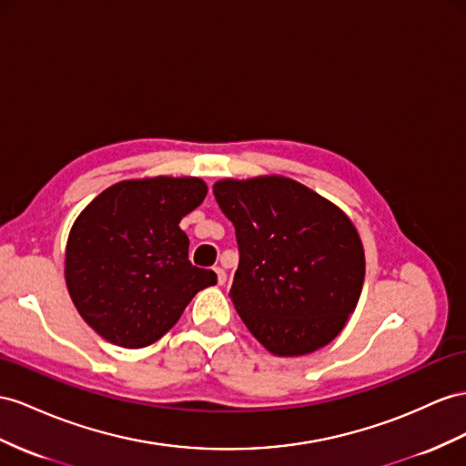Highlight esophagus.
<instances>
[{
  "mask_svg": "<svg viewBox=\"0 0 466 466\" xmlns=\"http://www.w3.org/2000/svg\"><path fill=\"white\" fill-rule=\"evenodd\" d=\"M214 273H217V283L224 285L226 283V271L222 268H214Z\"/></svg>",
  "mask_w": 466,
  "mask_h": 466,
  "instance_id": "1",
  "label": "esophagus"
}]
</instances>
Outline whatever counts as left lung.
I'll list each match as a JSON object with an SVG mask.
<instances>
[{
  "mask_svg": "<svg viewBox=\"0 0 466 466\" xmlns=\"http://www.w3.org/2000/svg\"><path fill=\"white\" fill-rule=\"evenodd\" d=\"M214 197L236 228L230 299L273 356H305L335 340L364 285V246L335 202L281 175L222 178Z\"/></svg>",
  "mask_w": 466,
  "mask_h": 466,
  "instance_id": "left-lung-1",
  "label": "left lung"
}]
</instances>
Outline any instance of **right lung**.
Masks as SVG:
<instances>
[{
	"label": "right lung",
	"mask_w": 466,
	"mask_h": 466,
	"mask_svg": "<svg viewBox=\"0 0 466 466\" xmlns=\"http://www.w3.org/2000/svg\"><path fill=\"white\" fill-rule=\"evenodd\" d=\"M208 193L198 177L119 181L94 198L70 228L65 279L86 325L116 347L159 340L190 299L217 283L188 261L178 222Z\"/></svg>",
	"instance_id": "obj_1"
}]
</instances>
